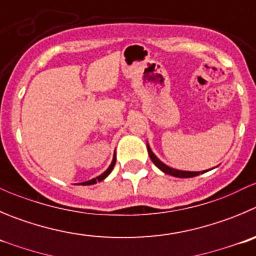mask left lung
I'll list each match as a JSON object with an SVG mask.
<instances>
[{"label":"left lung","instance_id":"1","mask_svg":"<svg viewBox=\"0 0 256 256\" xmlns=\"http://www.w3.org/2000/svg\"><path fill=\"white\" fill-rule=\"evenodd\" d=\"M147 150H148V154H150V160H152V162L154 163L156 166L158 167V168L160 170V171H163L164 174H171V176H174V177H180V178H190V177H194V176H198L200 172H187V171H178V170H174V168H171V167L166 166L164 163L160 162V160H158L157 157H156L154 154H153V152L150 150V146L147 144ZM204 174V172H202Z\"/></svg>","mask_w":256,"mask_h":256}]
</instances>
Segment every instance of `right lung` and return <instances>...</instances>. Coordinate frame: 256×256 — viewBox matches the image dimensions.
I'll use <instances>...</instances> for the list:
<instances>
[{
	"instance_id": "right-lung-1",
	"label": "right lung",
	"mask_w": 256,
	"mask_h": 256,
	"mask_svg": "<svg viewBox=\"0 0 256 256\" xmlns=\"http://www.w3.org/2000/svg\"><path fill=\"white\" fill-rule=\"evenodd\" d=\"M114 164H116V154H114V157H113V160H112V163H110V166L108 167V170H106V171L104 172V174H102L100 176H98V177H96V178L90 180V181H86V182H82V184H96V182H100V181H103V180L106 178V177L108 176L109 174H110V172H112V170L114 168Z\"/></svg>"
}]
</instances>
